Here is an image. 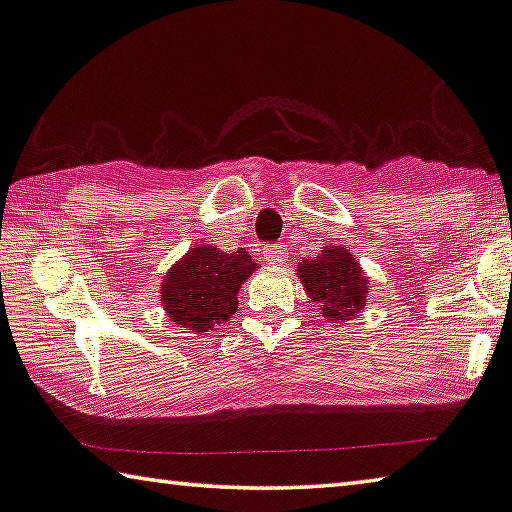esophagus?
Returning <instances> with one entry per match:
<instances>
[{
  "label": "esophagus",
  "mask_w": 512,
  "mask_h": 512,
  "mask_svg": "<svg viewBox=\"0 0 512 512\" xmlns=\"http://www.w3.org/2000/svg\"><path fill=\"white\" fill-rule=\"evenodd\" d=\"M264 255H266V259L271 264H280V262H284V250H282V246H268L266 250H264Z\"/></svg>",
  "instance_id": "obj_1"
}]
</instances>
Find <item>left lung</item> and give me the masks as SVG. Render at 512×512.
<instances>
[{
	"mask_svg": "<svg viewBox=\"0 0 512 512\" xmlns=\"http://www.w3.org/2000/svg\"><path fill=\"white\" fill-rule=\"evenodd\" d=\"M298 277L307 296L316 302L323 316L332 323L361 314L368 296V280L357 257L341 246H327L316 259H302Z\"/></svg>",
	"mask_w": 512,
	"mask_h": 512,
	"instance_id": "obj_1",
	"label": "left lung"
}]
</instances>
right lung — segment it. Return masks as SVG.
I'll list each match as a JSON object with an SVG mask.
<instances>
[{
    "label": "right lung",
    "mask_w": 512,
    "mask_h": 512,
    "mask_svg": "<svg viewBox=\"0 0 512 512\" xmlns=\"http://www.w3.org/2000/svg\"><path fill=\"white\" fill-rule=\"evenodd\" d=\"M255 268L244 248L221 253L212 244H198L164 275L162 307L173 325L207 332L235 314L237 293Z\"/></svg>",
    "instance_id": "right-lung-1"
}]
</instances>
